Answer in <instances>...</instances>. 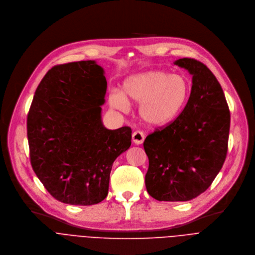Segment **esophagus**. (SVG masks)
<instances>
[{"mask_svg": "<svg viewBox=\"0 0 255 255\" xmlns=\"http://www.w3.org/2000/svg\"><path fill=\"white\" fill-rule=\"evenodd\" d=\"M144 140V134L141 132V131H134L132 133V141L135 143V144H141Z\"/></svg>", "mask_w": 255, "mask_h": 255, "instance_id": "esophagus-1", "label": "esophagus"}]
</instances>
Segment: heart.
<instances>
[{"label":"heart","instance_id":"b5f03b06","mask_svg":"<svg viewBox=\"0 0 255 255\" xmlns=\"http://www.w3.org/2000/svg\"><path fill=\"white\" fill-rule=\"evenodd\" d=\"M191 95V83L183 74L152 70L129 76L124 83V94L110 95L112 108L127 113L128 101L139 105L138 115L150 128L173 123L185 110Z\"/></svg>","mask_w":255,"mask_h":255}]
</instances>
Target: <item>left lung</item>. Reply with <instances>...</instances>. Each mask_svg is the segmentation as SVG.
I'll list each match as a JSON object with an SVG mask.
<instances>
[{
  "label": "left lung",
  "mask_w": 255,
  "mask_h": 255,
  "mask_svg": "<svg viewBox=\"0 0 255 255\" xmlns=\"http://www.w3.org/2000/svg\"><path fill=\"white\" fill-rule=\"evenodd\" d=\"M174 65L192 75L187 107L143 142L146 191L156 200L170 202L189 201L210 187L224 164L230 128L224 92L210 69L191 58Z\"/></svg>",
  "instance_id": "left-lung-1"
}]
</instances>
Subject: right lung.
I'll return each instance as SVG.
<instances>
[{"label":"right lung","mask_w":255,"mask_h":255,"mask_svg":"<svg viewBox=\"0 0 255 255\" xmlns=\"http://www.w3.org/2000/svg\"><path fill=\"white\" fill-rule=\"evenodd\" d=\"M108 88L95 60L57 65L38 85L27 119L32 168L46 190L70 205L89 206L109 193L116 159L131 129H109L101 119Z\"/></svg>","instance_id":"add662e5"}]
</instances>
